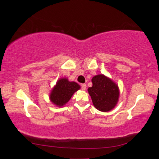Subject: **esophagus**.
Returning <instances> with one entry per match:
<instances>
[{
	"mask_svg": "<svg viewBox=\"0 0 159 159\" xmlns=\"http://www.w3.org/2000/svg\"><path fill=\"white\" fill-rule=\"evenodd\" d=\"M81 89H82V90H85L86 89V87H87V86H86V84H82L81 85Z\"/></svg>",
	"mask_w": 159,
	"mask_h": 159,
	"instance_id": "1",
	"label": "esophagus"
}]
</instances>
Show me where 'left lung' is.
Instances as JSON below:
<instances>
[{
	"mask_svg": "<svg viewBox=\"0 0 159 159\" xmlns=\"http://www.w3.org/2000/svg\"><path fill=\"white\" fill-rule=\"evenodd\" d=\"M92 87L88 91L91 96L94 107L100 111L107 112L117 105L119 89L114 81L103 74L93 77Z\"/></svg>",
	"mask_w": 159,
	"mask_h": 159,
	"instance_id": "obj_1",
	"label": "left lung"
}]
</instances>
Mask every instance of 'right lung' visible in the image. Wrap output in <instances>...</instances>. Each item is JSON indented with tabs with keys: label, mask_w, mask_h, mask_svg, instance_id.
<instances>
[{
	"label": "right lung",
	"mask_w": 159,
	"mask_h": 159,
	"mask_svg": "<svg viewBox=\"0 0 159 159\" xmlns=\"http://www.w3.org/2000/svg\"><path fill=\"white\" fill-rule=\"evenodd\" d=\"M80 89V85L67 78H61L57 81L50 94V99L55 105L62 107L69 102L73 94Z\"/></svg>",
	"instance_id": "obj_1"
}]
</instances>
